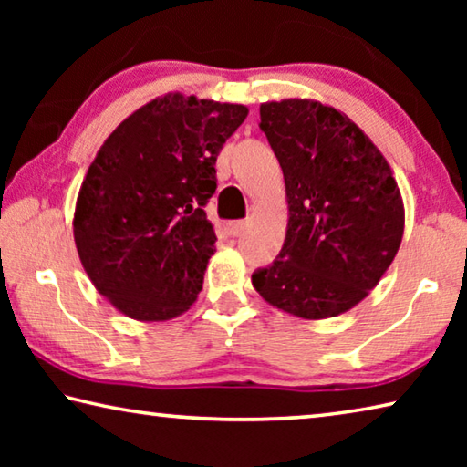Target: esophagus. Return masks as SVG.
<instances>
[{"label":"esophagus","instance_id":"obj_1","mask_svg":"<svg viewBox=\"0 0 467 467\" xmlns=\"http://www.w3.org/2000/svg\"><path fill=\"white\" fill-rule=\"evenodd\" d=\"M243 231H244V223H241V220L226 224V233H228V236H233V239L234 236H239Z\"/></svg>","mask_w":467,"mask_h":467}]
</instances>
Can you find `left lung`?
I'll list each match as a JSON object with an SVG mask.
<instances>
[{
	"label": "left lung",
	"instance_id": "1",
	"mask_svg": "<svg viewBox=\"0 0 467 467\" xmlns=\"http://www.w3.org/2000/svg\"><path fill=\"white\" fill-rule=\"evenodd\" d=\"M286 185L288 226L275 262L251 275L265 303L327 319L368 296L401 244L404 200L373 140L311 99L259 107Z\"/></svg>",
	"mask_w": 467,
	"mask_h": 467
}]
</instances>
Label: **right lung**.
<instances>
[{"instance_id": "right-lung-1", "label": "right lung", "mask_w": 467, "mask_h": 467, "mask_svg": "<svg viewBox=\"0 0 467 467\" xmlns=\"http://www.w3.org/2000/svg\"><path fill=\"white\" fill-rule=\"evenodd\" d=\"M249 109L169 92L123 119L82 181L78 255L102 296L136 321H169L192 306L216 251L203 205L216 158Z\"/></svg>"}]
</instances>
